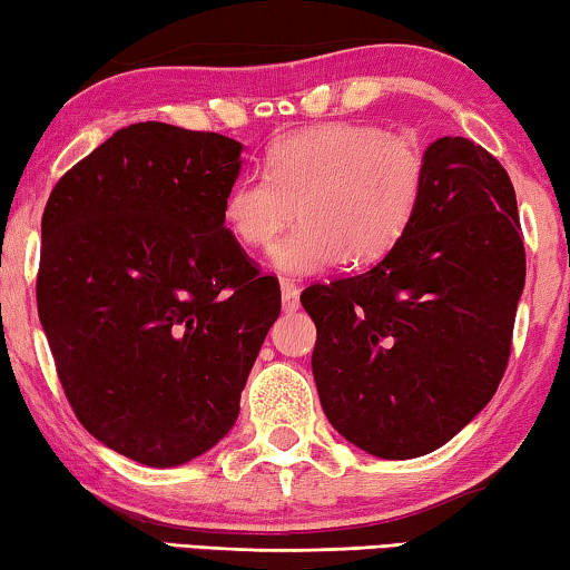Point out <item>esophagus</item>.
Wrapping results in <instances>:
<instances>
[{
    "label": "esophagus",
    "instance_id": "34e87169",
    "mask_svg": "<svg viewBox=\"0 0 570 570\" xmlns=\"http://www.w3.org/2000/svg\"><path fill=\"white\" fill-rule=\"evenodd\" d=\"M279 293H283V308H285V311H298V306H301V291H298V285L287 283V279H283V283H279Z\"/></svg>",
    "mask_w": 570,
    "mask_h": 570
}]
</instances>
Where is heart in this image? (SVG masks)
Here are the masks:
<instances>
[{
    "label": "heart",
    "instance_id": "1",
    "mask_svg": "<svg viewBox=\"0 0 570 570\" xmlns=\"http://www.w3.org/2000/svg\"><path fill=\"white\" fill-rule=\"evenodd\" d=\"M425 153L415 137L376 124L332 121L279 137L267 174L238 178L223 199V223L246 248L277 240L269 262L303 277L345 256L371 264L400 244L425 191Z\"/></svg>",
    "mask_w": 570,
    "mask_h": 570
}]
</instances>
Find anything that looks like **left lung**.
<instances>
[{"mask_svg": "<svg viewBox=\"0 0 570 570\" xmlns=\"http://www.w3.org/2000/svg\"><path fill=\"white\" fill-rule=\"evenodd\" d=\"M410 228L368 272L311 285V368L334 431L381 459L454 439L493 400L511 355L527 259L517 194L485 147L425 150Z\"/></svg>", "mask_w": 570, "mask_h": 570, "instance_id": "1", "label": "left lung"}]
</instances>
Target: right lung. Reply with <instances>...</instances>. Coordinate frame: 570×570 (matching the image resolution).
I'll use <instances>...</instances> for the list:
<instances>
[{"mask_svg": "<svg viewBox=\"0 0 570 570\" xmlns=\"http://www.w3.org/2000/svg\"><path fill=\"white\" fill-rule=\"evenodd\" d=\"M236 139L163 121L114 131L53 186L36 298L75 415L108 449L176 466L213 449L279 285L223 223Z\"/></svg>", "mask_w": 570, "mask_h": 570, "instance_id": "obj_1", "label": "right lung"}]
</instances>
